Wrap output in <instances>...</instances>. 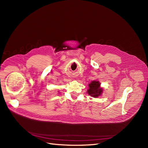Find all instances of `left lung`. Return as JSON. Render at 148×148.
I'll return each instance as SVG.
<instances>
[{"label":"left lung","mask_w":148,"mask_h":148,"mask_svg":"<svg viewBox=\"0 0 148 148\" xmlns=\"http://www.w3.org/2000/svg\"><path fill=\"white\" fill-rule=\"evenodd\" d=\"M89 88L88 90L89 95L94 97H97L101 95L102 89L100 88V83L99 82L92 81L89 84Z\"/></svg>","instance_id":"8db88e82"}]
</instances>
